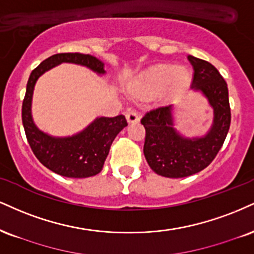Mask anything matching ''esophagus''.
I'll use <instances>...</instances> for the list:
<instances>
[{"instance_id":"1","label":"esophagus","mask_w":254,"mask_h":254,"mask_svg":"<svg viewBox=\"0 0 254 254\" xmlns=\"http://www.w3.org/2000/svg\"><path fill=\"white\" fill-rule=\"evenodd\" d=\"M125 117H127V121L129 123H137L139 121V116L135 110H129V111L125 112Z\"/></svg>"}]
</instances>
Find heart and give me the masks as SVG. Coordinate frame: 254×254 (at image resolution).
<instances>
[{"mask_svg":"<svg viewBox=\"0 0 254 254\" xmlns=\"http://www.w3.org/2000/svg\"><path fill=\"white\" fill-rule=\"evenodd\" d=\"M189 81V72L185 67H170L161 65L154 68L145 77L136 82V91L150 93L158 91L163 96L181 91Z\"/></svg>","mask_w":254,"mask_h":254,"instance_id":"b5f03b06","label":"heart"}]
</instances>
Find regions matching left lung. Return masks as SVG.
<instances>
[{
    "label": "left lung",
    "instance_id": "8db88e82",
    "mask_svg": "<svg viewBox=\"0 0 254 254\" xmlns=\"http://www.w3.org/2000/svg\"><path fill=\"white\" fill-rule=\"evenodd\" d=\"M194 74L191 88L200 91L213 108V124L204 136L187 138L174 127L173 105L151 109L140 119L145 127L143 152L148 164L164 177L190 176L214 160L231 125L228 88L225 79L212 64L188 56Z\"/></svg>",
    "mask_w": 254,
    "mask_h": 254
}]
</instances>
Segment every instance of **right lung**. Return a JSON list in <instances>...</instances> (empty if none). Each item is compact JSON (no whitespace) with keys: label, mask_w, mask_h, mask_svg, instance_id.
Listing matches in <instances>:
<instances>
[{"label":"right lung","mask_w":254,"mask_h":254,"mask_svg":"<svg viewBox=\"0 0 254 254\" xmlns=\"http://www.w3.org/2000/svg\"><path fill=\"white\" fill-rule=\"evenodd\" d=\"M63 63L85 66L98 74L105 73L104 63L90 54L59 53L47 58L29 75L22 103V123L30 148L46 168L61 176L84 179L102 172L112 142L127 122L123 115L98 117L80 132L68 137H53L39 130L32 117L35 82L40 75Z\"/></svg>","instance_id":"add662e5"}]
</instances>
